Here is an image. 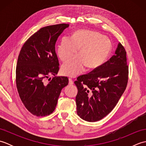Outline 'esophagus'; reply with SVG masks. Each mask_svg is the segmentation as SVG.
Wrapping results in <instances>:
<instances>
[{
	"label": "esophagus",
	"mask_w": 146,
	"mask_h": 146,
	"mask_svg": "<svg viewBox=\"0 0 146 146\" xmlns=\"http://www.w3.org/2000/svg\"><path fill=\"white\" fill-rule=\"evenodd\" d=\"M69 85H73V80H71V78H69Z\"/></svg>",
	"instance_id": "1"
}]
</instances>
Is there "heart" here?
I'll list each match as a JSON object with an SVG mask.
<instances>
[{"label": "heart", "mask_w": 146, "mask_h": 146, "mask_svg": "<svg viewBox=\"0 0 146 146\" xmlns=\"http://www.w3.org/2000/svg\"><path fill=\"white\" fill-rule=\"evenodd\" d=\"M61 67L64 75L75 77L82 73L86 66L97 68L107 60L111 49L110 40L101 34L88 30H78L71 38L64 36L56 46V51L60 60L65 62L75 54Z\"/></svg>", "instance_id": "b5f03b06"}]
</instances>
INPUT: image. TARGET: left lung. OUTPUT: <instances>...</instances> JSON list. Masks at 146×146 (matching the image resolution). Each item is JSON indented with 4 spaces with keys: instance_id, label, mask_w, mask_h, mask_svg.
<instances>
[{
    "instance_id": "1",
    "label": "left lung",
    "mask_w": 146,
    "mask_h": 146,
    "mask_svg": "<svg viewBox=\"0 0 146 146\" xmlns=\"http://www.w3.org/2000/svg\"><path fill=\"white\" fill-rule=\"evenodd\" d=\"M129 66L126 51L119 43L110 60L75 82L78 94L76 111L88 122H97L107 116L116 106L127 85Z\"/></svg>"
}]
</instances>
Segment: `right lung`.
Masks as SVG:
<instances>
[{
  "mask_svg": "<svg viewBox=\"0 0 146 146\" xmlns=\"http://www.w3.org/2000/svg\"><path fill=\"white\" fill-rule=\"evenodd\" d=\"M68 26L60 24L42 27L27 40L19 54L15 71L17 92L34 115L43 117L53 112L62 88L68 84L66 76H56L60 64L55 52L58 38ZM51 76H54L51 80Z\"/></svg>",
  "mask_w": 146,
  "mask_h": 146,
  "instance_id": "add662e5",
  "label": "right lung"
}]
</instances>
